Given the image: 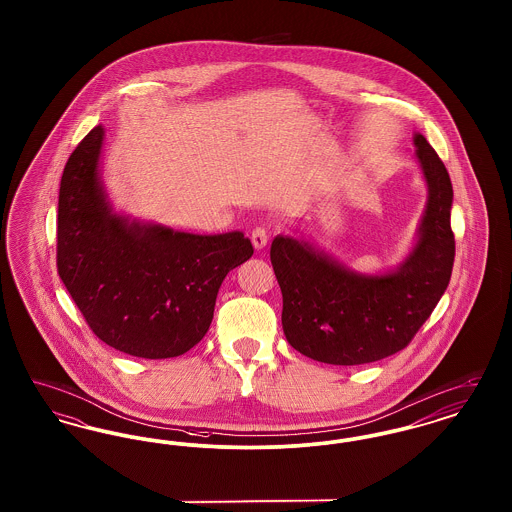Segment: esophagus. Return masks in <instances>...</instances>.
<instances>
[{
	"instance_id": "obj_1",
	"label": "esophagus",
	"mask_w": 512,
	"mask_h": 512,
	"mask_svg": "<svg viewBox=\"0 0 512 512\" xmlns=\"http://www.w3.org/2000/svg\"><path fill=\"white\" fill-rule=\"evenodd\" d=\"M251 242L255 249H263L268 242V230L265 226H255L251 232Z\"/></svg>"
}]
</instances>
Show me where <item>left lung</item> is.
Returning a JSON list of instances; mask_svg holds the SVG:
<instances>
[{
  "label": "left lung",
  "mask_w": 512,
  "mask_h": 512,
  "mask_svg": "<svg viewBox=\"0 0 512 512\" xmlns=\"http://www.w3.org/2000/svg\"><path fill=\"white\" fill-rule=\"evenodd\" d=\"M428 184L418 242L397 270L357 274L313 245L276 236L270 263L282 290V328L301 355L328 365H365L405 349L449 286L455 261L453 186L434 147L414 134Z\"/></svg>",
  "instance_id": "left-lung-1"
}]
</instances>
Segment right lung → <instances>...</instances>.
Returning <instances> with one entry per match:
<instances>
[{"label":"right lung","instance_id":"add662e5","mask_svg":"<svg viewBox=\"0 0 512 512\" xmlns=\"http://www.w3.org/2000/svg\"><path fill=\"white\" fill-rule=\"evenodd\" d=\"M103 134L92 128L61 176L57 272L99 340L132 357H178L207 334L222 280L253 245L242 232L199 236L113 213Z\"/></svg>","mask_w":512,"mask_h":512}]
</instances>
